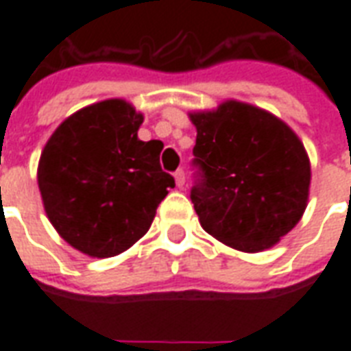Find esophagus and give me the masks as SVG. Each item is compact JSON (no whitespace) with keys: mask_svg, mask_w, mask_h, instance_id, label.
<instances>
[{"mask_svg":"<svg viewBox=\"0 0 351 351\" xmlns=\"http://www.w3.org/2000/svg\"><path fill=\"white\" fill-rule=\"evenodd\" d=\"M175 182H176V186H178V188H182L184 182H186V176H184L182 169H178V171L175 173Z\"/></svg>","mask_w":351,"mask_h":351,"instance_id":"esophagus-1","label":"esophagus"}]
</instances>
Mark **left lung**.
<instances>
[{"label":"left lung","instance_id":"1","mask_svg":"<svg viewBox=\"0 0 351 351\" xmlns=\"http://www.w3.org/2000/svg\"><path fill=\"white\" fill-rule=\"evenodd\" d=\"M201 180L191 203L201 228L241 252L271 248L299 223L308 203L310 160L286 122L228 99L190 112Z\"/></svg>","mask_w":351,"mask_h":351}]
</instances>
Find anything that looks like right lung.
I'll return each instance as SVG.
<instances>
[{
  "instance_id": "add662e5",
  "label": "right lung",
  "mask_w": 351,
  "mask_h": 351,
  "mask_svg": "<svg viewBox=\"0 0 351 351\" xmlns=\"http://www.w3.org/2000/svg\"><path fill=\"white\" fill-rule=\"evenodd\" d=\"M145 116L105 99L65 118L43 148L37 184L58 235L90 258L122 254L152 226L175 188L161 171V141H141Z\"/></svg>"
}]
</instances>
